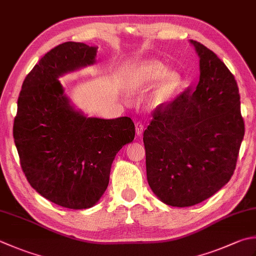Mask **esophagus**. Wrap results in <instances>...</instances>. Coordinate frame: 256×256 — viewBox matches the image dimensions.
Returning <instances> with one entry per match:
<instances>
[{
    "label": "esophagus",
    "mask_w": 256,
    "mask_h": 256,
    "mask_svg": "<svg viewBox=\"0 0 256 256\" xmlns=\"http://www.w3.org/2000/svg\"><path fill=\"white\" fill-rule=\"evenodd\" d=\"M143 130H144V125L141 122H136V124H135V131H136L138 136H141L143 133Z\"/></svg>",
    "instance_id": "34e87169"
}]
</instances>
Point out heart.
Here are the masks:
<instances>
[{"mask_svg":"<svg viewBox=\"0 0 256 256\" xmlns=\"http://www.w3.org/2000/svg\"><path fill=\"white\" fill-rule=\"evenodd\" d=\"M183 78L176 71L168 68L158 60H145L128 70L124 80V86L128 93H143L154 85L146 100V106L151 111L166 108L176 96L182 86Z\"/></svg>","mask_w":256,"mask_h":256,"instance_id":"b5f03b06","label":"heart"}]
</instances>
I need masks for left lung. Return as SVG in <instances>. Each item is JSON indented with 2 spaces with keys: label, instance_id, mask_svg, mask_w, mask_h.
I'll return each mask as SVG.
<instances>
[{
  "label": "left lung",
  "instance_id": "1",
  "mask_svg": "<svg viewBox=\"0 0 256 256\" xmlns=\"http://www.w3.org/2000/svg\"><path fill=\"white\" fill-rule=\"evenodd\" d=\"M200 81L153 114L143 134L148 182L171 206L211 198L234 173L244 138L238 83L216 54L191 40Z\"/></svg>",
  "mask_w": 256,
  "mask_h": 256
}]
</instances>
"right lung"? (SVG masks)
I'll return each mask as SVG.
<instances>
[{
  "mask_svg": "<svg viewBox=\"0 0 256 256\" xmlns=\"http://www.w3.org/2000/svg\"><path fill=\"white\" fill-rule=\"evenodd\" d=\"M96 52V46L65 42L45 54L24 80L14 118V142L28 183L48 201L72 210L98 202L115 155L135 136L131 118H88L58 81L94 64Z\"/></svg>",
  "mask_w": 256,
  "mask_h": 256,
  "instance_id": "right-lung-1",
  "label": "right lung"
}]
</instances>
